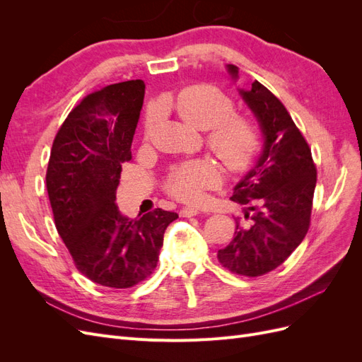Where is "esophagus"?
Returning a JSON list of instances; mask_svg holds the SVG:
<instances>
[{"mask_svg":"<svg viewBox=\"0 0 362 362\" xmlns=\"http://www.w3.org/2000/svg\"><path fill=\"white\" fill-rule=\"evenodd\" d=\"M201 211L198 210V208H194V206H185V208H182L181 210V216L182 217H193V216H196V214H199Z\"/></svg>","mask_w":362,"mask_h":362,"instance_id":"1","label":"esophagus"}]
</instances>
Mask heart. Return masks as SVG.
Returning a JSON list of instances; mask_svg holds the SVG:
<instances>
[{
	"mask_svg": "<svg viewBox=\"0 0 362 362\" xmlns=\"http://www.w3.org/2000/svg\"><path fill=\"white\" fill-rule=\"evenodd\" d=\"M168 107L182 122L205 131L206 145L228 169L240 170L249 163L257 145V134L247 119L233 112V103L211 86L198 84L182 89L168 100ZM156 122V113L146 117V129ZM221 181V172L211 161H192L175 168L166 182L170 194L185 202L202 199L204 189L214 187Z\"/></svg>",
	"mask_w": 362,
	"mask_h": 362,
	"instance_id": "obj_1",
	"label": "heart"
}]
</instances>
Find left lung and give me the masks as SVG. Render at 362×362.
Returning <instances> with one entry per match:
<instances>
[{"label": "left lung", "instance_id": "8db88e82", "mask_svg": "<svg viewBox=\"0 0 362 362\" xmlns=\"http://www.w3.org/2000/svg\"><path fill=\"white\" fill-rule=\"evenodd\" d=\"M226 71L235 83L238 68L226 64ZM238 93L259 125L262 149L231 196L245 205L250 226L237 223L234 240L217 258L238 275L259 276L281 266L308 233L317 170L308 144L275 95L257 80Z\"/></svg>", "mask_w": 362, "mask_h": 362}]
</instances>
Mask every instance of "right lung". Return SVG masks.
Segmentation results:
<instances>
[{"instance_id":"right-lung-1","label":"right lung","mask_w":362,"mask_h":362,"mask_svg":"<svg viewBox=\"0 0 362 362\" xmlns=\"http://www.w3.org/2000/svg\"><path fill=\"white\" fill-rule=\"evenodd\" d=\"M144 98L141 80L87 95L64 119L48 163L57 231L76 269L104 287L128 288L148 278L157 267L164 231L178 218L161 208L129 218L116 204Z\"/></svg>"}]
</instances>
